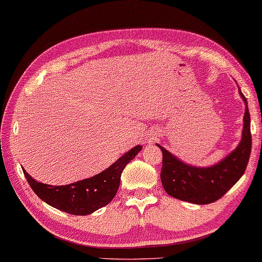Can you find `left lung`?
I'll list each match as a JSON object with an SVG mask.
<instances>
[{
  "mask_svg": "<svg viewBox=\"0 0 262 262\" xmlns=\"http://www.w3.org/2000/svg\"><path fill=\"white\" fill-rule=\"evenodd\" d=\"M239 95L246 102L241 143L220 163L209 168L188 166L157 144L162 151L161 182L168 194L179 200L204 205L222 198L239 180L248 164L252 150L249 111L241 91Z\"/></svg>",
  "mask_w": 262,
  "mask_h": 262,
  "instance_id": "left-lung-1",
  "label": "left lung"
}]
</instances>
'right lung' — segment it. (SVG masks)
<instances>
[{"label":"right lung","instance_id":"1","mask_svg":"<svg viewBox=\"0 0 262 262\" xmlns=\"http://www.w3.org/2000/svg\"><path fill=\"white\" fill-rule=\"evenodd\" d=\"M141 150L142 145L135 146L106 170L70 185H46L34 180L26 170H24V174L33 192L46 204L63 212L85 216L112 202L119 188L124 168Z\"/></svg>","mask_w":262,"mask_h":262}]
</instances>
